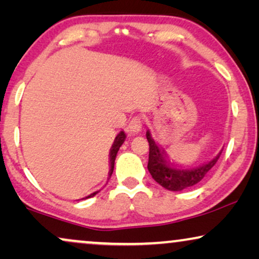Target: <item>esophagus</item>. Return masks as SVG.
I'll return each instance as SVG.
<instances>
[{
	"mask_svg": "<svg viewBox=\"0 0 259 259\" xmlns=\"http://www.w3.org/2000/svg\"><path fill=\"white\" fill-rule=\"evenodd\" d=\"M141 127H143V119L140 116H134V118L131 119V121L127 126V130H128L130 133H139L141 131Z\"/></svg>",
	"mask_w": 259,
	"mask_h": 259,
	"instance_id": "1",
	"label": "esophagus"
}]
</instances>
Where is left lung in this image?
<instances>
[{"label": "left lung", "mask_w": 259, "mask_h": 259, "mask_svg": "<svg viewBox=\"0 0 259 259\" xmlns=\"http://www.w3.org/2000/svg\"><path fill=\"white\" fill-rule=\"evenodd\" d=\"M146 138L148 144H150V154H148L147 165L148 171H150L152 178L159 185L169 191H182L201 182V179L213 167L222 154V152H219L217 157H214L212 160L201 166H197L194 168L176 167L168 160L165 151L160 150L158 145L154 143V140L152 139L150 131L146 132Z\"/></svg>", "instance_id": "8db88e82"}]
</instances>
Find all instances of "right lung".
Listing matches in <instances>:
<instances>
[{"label": "right lung", "mask_w": 259, "mask_h": 259, "mask_svg": "<svg viewBox=\"0 0 259 259\" xmlns=\"http://www.w3.org/2000/svg\"><path fill=\"white\" fill-rule=\"evenodd\" d=\"M125 139H126V134H125V132H122V131H121V132H120L118 136L115 137L114 143H113L112 147H111V151H109V165H111V169H109V173H108L109 178H111L113 169H114V161H115V158H116V153H118L119 148L123 144ZM98 192H99V191H97V192H93L92 194H90V196H87L86 198H82V199H87V198L94 197Z\"/></svg>", "instance_id": "obj_1"}]
</instances>
